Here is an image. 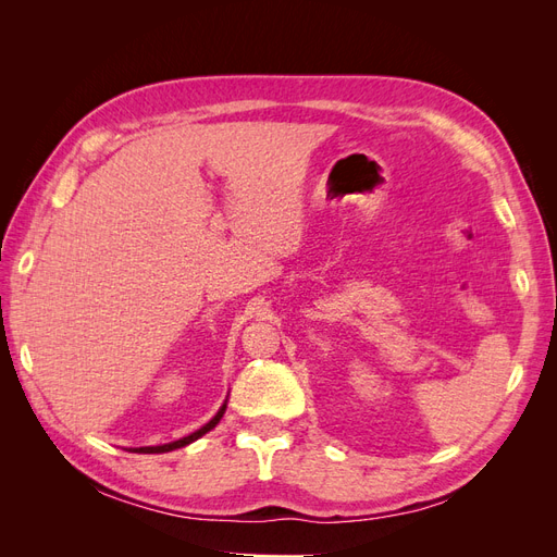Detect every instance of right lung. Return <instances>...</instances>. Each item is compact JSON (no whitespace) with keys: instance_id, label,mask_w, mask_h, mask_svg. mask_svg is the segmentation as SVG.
I'll list each match as a JSON object with an SVG mask.
<instances>
[{"instance_id":"1","label":"right lung","mask_w":557,"mask_h":557,"mask_svg":"<svg viewBox=\"0 0 557 557\" xmlns=\"http://www.w3.org/2000/svg\"><path fill=\"white\" fill-rule=\"evenodd\" d=\"M225 409H227V404H223L221 409H218V413L209 420V423L205 425V428H199L197 432H193V434H188V436H183V440H178V442H172V444H162V446H141V448H129L132 453H170V450H176V448H183V446H188V444H193V442H197L199 436H205L207 432H211L218 423H221V418H223V413H225Z\"/></svg>"}]
</instances>
